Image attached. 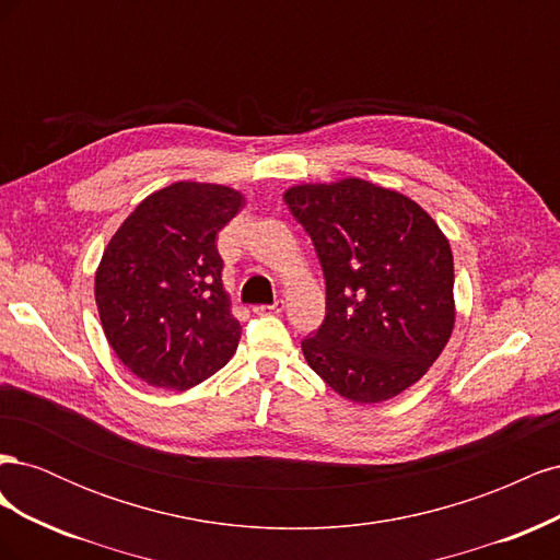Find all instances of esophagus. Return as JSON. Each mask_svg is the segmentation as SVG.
Returning a JSON list of instances; mask_svg holds the SVG:
<instances>
[{
    "instance_id": "1",
    "label": "esophagus",
    "mask_w": 560,
    "mask_h": 560,
    "mask_svg": "<svg viewBox=\"0 0 560 560\" xmlns=\"http://www.w3.org/2000/svg\"><path fill=\"white\" fill-rule=\"evenodd\" d=\"M284 311V301L278 299L276 303H270V306H254V313L257 315H280Z\"/></svg>"
}]
</instances>
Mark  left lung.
I'll list each match as a JSON object with an SVG mask.
<instances>
[{
	"mask_svg": "<svg viewBox=\"0 0 560 560\" xmlns=\"http://www.w3.org/2000/svg\"><path fill=\"white\" fill-rule=\"evenodd\" d=\"M327 280V317L301 343L338 395L393 399L428 374L455 327L453 252L416 200L360 177L282 194Z\"/></svg>",
	"mask_w": 560,
	"mask_h": 560,
	"instance_id": "left-lung-1",
	"label": "left lung"
}]
</instances>
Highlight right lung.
Masks as SVG:
<instances>
[{
  "label": "right lung",
  "mask_w": 560,
  "mask_h": 560,
  "mask_svg": "<svg viewBox=\"0 0 560 560\" xmlns=\"http://www.w3.org/2000/svg\"><path fill=\"white\" fill-rule=\"evenodd\" d=\"M245 206L233 186L173 182L149 194L107 243L95 303L116 358L151 387L189 389L241 341L217 233Z\"/></svg>",
  "instance_id": "right-lung-1"
}]
</instances>
